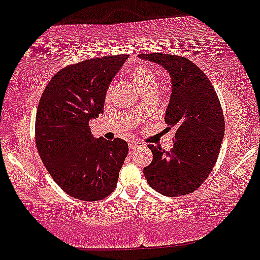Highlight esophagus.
Wrapping results in <instances>:
<instances>
[{
	"instance_id": "esophagus-1",
	"label": "esophagus",
	"mask_w": 260,
	"mask_h": 260,
	"mask_svg": "<svg viewBox=\"0 0 260 260\" xmlns=\"http://www.w3.org/2000/svg\"><path fill=\"white\" fill-rule=\"evenodd\" d=\"M128 146H129V149H137V148H142L144 146V144L142 142H139V140H129L128 142Z\"/></svg>"
}]
</instances>
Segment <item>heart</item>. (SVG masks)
Returning <instances> with one entry per match:
<instances>
[{
    "mask_svg": "<svg viewBox=\"0 0 260 260\" xmlns=\"http://www.w3.org/2000/svg\"><path fill=\"white\" fill-rule=\"evenodd\" d=\"M131 79L133 80V82L136 83L137 88L140 92H149V90H154L156 92L157 89V74L152 68L148 67V65H137L132 70L129 71ZM110 94V89L106 90V98H109ZM144 110L140 109L139 114L143 115Z\"/></svg>",
    "mask_w": 260,
    "mask_h": 260,
    "instance_id": "b5f03b06",
    "label": "heart"
}]
</instances>
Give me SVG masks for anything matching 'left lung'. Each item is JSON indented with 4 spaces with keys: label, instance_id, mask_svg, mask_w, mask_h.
Wrapping results in <instances>:
<instances>
[{
    "label": "left lung",
    "instance_id": "1",
    "mask_svg": "<svg viewBox=\"0 0 260 260\" xmlns=\"http://www.w3.org/2000/svg\"><path fill=\"white\" fill-rule=\"evenodd\" d=\"M139 57L170 74L172 94L165 122L168 129L176 128L171 151L150 144L152 161L144 168V176L162 195H187L207 179L219 155L225 129L219 98L206 74L189 59L164 53Z\"/></svg>",
    "mask_w": 260,
    "mask_h": 260
}]
</instances>
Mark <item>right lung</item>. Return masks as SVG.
<instances>
[{
  "mask_svg": "<svg viewBox=\"0 0 260 260\" xmlns=\"http://www.w3.org/2000/svg\"><path fill=\"white\" fill-rule=\"evenodd\" d=\"M127 54L87 59L59 70L41 95L35 139L43 165L71 198L99 201L114 191L128 154L123 139L93 138L89 120Z\"/></svg>",
  "mask_w": 260,
  "mask_h": 260,
  "instance_id": "right-lung-1",
  "label": "right lung"
}]
</instances>
